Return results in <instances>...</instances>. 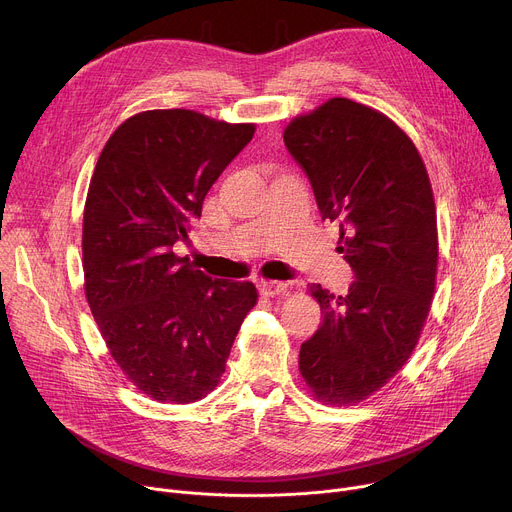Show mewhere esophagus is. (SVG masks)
I'll return each mask as SVG.
<instances>
[{
  "instance_id": "34e87169",
  "label": "esophagus",
  "mask_w": 512,
  "mask_h": 512,
  "mask_svg": "<svg viewBox=\"0 0 512 512\" xmlns=\"http://www.w3.org/2000/svg\"><path fill=\"white\" fill-rule=\"evenodd\" d=\"M286 290H288V286L282 284V282H261V284H259V292H261L265 298H275V296L284 294Z\"/></svg>"
}]
</instances>
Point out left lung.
Masks as SVG:
<instances>
[{
	"label": "left lung",
	"mask_w": 512,
	"mask_h": 512,
	"mask_svg": "<svg viewBox=\"0 0 512 512\" xmlns=\"http://www.w3.org/2000/svg\"><path fill=\"white\" fill-rule=\"evenodd\" d=\"M322 220H339L337 251L355 282L320 284V329L300 347V374L318 402L349 406L386 386L421 339L437 284V210L421 153L386 114L331 98L284 130Z\"/></svg>",
	"instance_id": "1"
}]
</instances>
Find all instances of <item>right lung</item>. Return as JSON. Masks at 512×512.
<instances>
[{"label": "right lung", "instance_id": "obj_1", "mask_svg": "<svg viewBox=\"0 0 512 512\" xmlns=\"http://www.w3.org/2000/svg\"><path fill=\"white\" fill-rule=\"evenodd\" d=\"M255 124L147 110L108 138L83 210L85 298L122 374L157 402L190 404L224 374L257 304L251 282L212 280L173 253Z\"/></svg>", "mask_w": 512, "mask_h": 512}]
</instances>
